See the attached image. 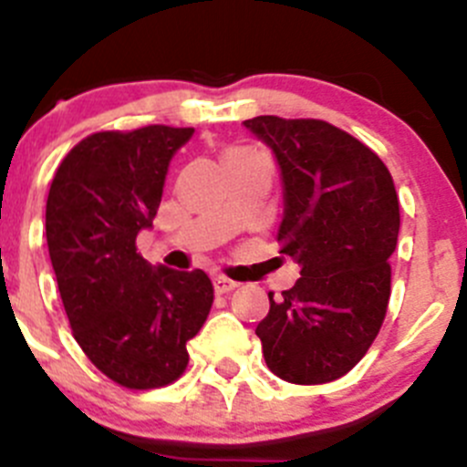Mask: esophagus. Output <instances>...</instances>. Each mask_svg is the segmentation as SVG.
Instances as JSON below:
<instances>
[{
  "label": "esophagus",
  "mask_w": 467,
  "mask_h": 467,
  "mask_svg": "<svg viewBox=\"0 0 467 467\" xmlns=\"http://www.w3.org/2000/svg\"><path fill=\"white\" fill-rule=\"evenodd\" d=\"M234 286H237V282L230 280V277H225V275H216L214 277V291H216V294H230Z\"/></svg>",
  "instance_id": "obj_1"
}]
</instances>
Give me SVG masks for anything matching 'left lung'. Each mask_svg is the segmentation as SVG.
Masks as SVG:
<instances>
[{
  "mask_svg": "<svg viewBox=\"0 0 467 467\" xmlns=\"http://www.w3.org/2000/svg\"><path fill=\"white\" fill-rule=\"evenodd\" d=\"M273 150L285 190L277 242L300 277L257 325L266 366L291 384L355 368L384 323L400 233L393 178L378 153L321 119L244 121Z\"/></svg>",
  "mask_w": 467,
  "mask_h": 467,
  "instance_id": "1",
  "label": "left lung"
}]
</instances>
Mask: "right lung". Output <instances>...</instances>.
Returning <instances> with one entry per match:
<instances>
[{"instance_id": "right-lung-1", "label": "right lung", "mask_w": 467, "mask_h": 467, "mask_svg": "<svg viewBox=\"0 0 467 467\" xmlns=\"http://www.w3.org/2000/svg\"><path fill=\"white\" fill-rule=\"evenodd\" d=\"M192 135L162 124L88 135L58 164L47 196V246L74 338L126 389L181 378L187 341L214 300L201 268L150 266L135 246L158 214L173 153Z\"/></svg>"}]
</instances>
